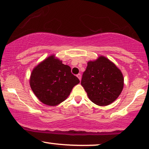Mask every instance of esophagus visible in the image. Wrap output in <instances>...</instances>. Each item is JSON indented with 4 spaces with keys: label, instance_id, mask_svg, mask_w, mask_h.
I'll return each instance as SVG.
<instances>
[{
    "label": "esophagus",
    "instance_id": "esophagus-1",
    "mask_svg": "<svg viewBox=\"0 0 149 149\" xmlns=\"http://www.w3.org/2000/svg\"><path fill=\"white\" fill-rule=\"evenodd\" d=\"M77 77H78L79 80L81 81V74H77Z\"/></svg>",
    "mask_w": 149,
    "mask_h": 149
}]
</instances>
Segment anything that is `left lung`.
Returning a JSON list of instances; mask_svg holds the SVG:
<instances>
[{
	"mask_svg": "<svg viewBox=\"0 0 149 149\" xmlns=\"http://www.w3.org/2000/svg\"><path fill=\"white\" fill-rule=\"evenodd\" d=\"M123 77L109 59L101 56L87 63L81 84L90 100L99 106H107L115 100L123 88Z\"/></svg>",
	"mask_w": 149,
	"mask_h": 149,
	"instance_id": "left-lung-1",
	"label": "left lung"
}]
</instances>
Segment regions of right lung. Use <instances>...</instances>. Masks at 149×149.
<instances>
[{
	"label": "right lung",
	"mask_w": 149,
	"mask_h": 149,
	"mask_svg": "<svg viewBox=\"0 0 149 149\" xmlns=\"http://www.w3.org/2000/svg\"><path fill=\"white\" fill-rule=\"evenodd\" d=\"M80 81L72 74L70 67L52 56L34 68L30 77L32 90L40 102L56 106L67 98Z\"/></svg>",
	"instance_id": "obj_1"
}]
</instances>
